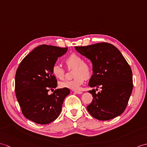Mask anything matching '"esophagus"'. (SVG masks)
<instances>
[{"mask_svg": "<svg viewBox=\"0 0 147 147\" xmlns=\"http://www.w3.org/2000/svg\"><path fill=\"white\" fill-rule=\"evenodd\" d=\"M74 93H76L77 94H82L83 93V92L81 91H74Z\"/></svg>", "mask_w": 147, "mask_h": 147, "instance_id": "obj_1", "label": "esophagus"}]
</instances>
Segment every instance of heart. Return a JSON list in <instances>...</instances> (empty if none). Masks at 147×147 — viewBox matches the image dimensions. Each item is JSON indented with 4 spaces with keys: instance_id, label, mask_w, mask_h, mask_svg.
Returning a JSON list of instances; mask_svg holds the SVG:
<instances>
[{
    "instance_id": "b5f03b06",
    "label": "heart",
    "mask_w": 147,
    "mask_h": 147,
    "mask_svg": "<svg viewBox=\"0 0 147 147\" xmlns=\"http://www.w3.org/2000/svg\"><path fill=\"white\" fill-rule=\"evenodd\" d=\"M65 63L68 68L74 67L72 80L61 81L59 86L61 88H68L73 90H78L84 83L85 79H89L91 76L92 69L87 63L84 62L83 58L76 53L71 54L65 59ZM52 73L58 80H62L65 76V70L59 65L55 64L53 66Z\"/></svg>"
}]
</instances>
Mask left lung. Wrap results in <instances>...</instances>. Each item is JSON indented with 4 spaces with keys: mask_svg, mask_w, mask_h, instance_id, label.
<instances>
[{
    "mask_svg": "<svg viewBox=\"0 0 147 147\" xmlns=\"http://www.w3.org/2000/svg\"><path fill=\"white\" fill-rule=\"evenodd\" d=\"M75 49L93 64V74L88 85L102 89L98 93L95 90L89 91L93 98L86 107L88 112L103 121L120 116L127 108L134 86L127 61L117 47L108 42L75 46Z\"/></svg>",
    "mask_w": 147,
    "mask_h": 147,
    "instance_id": "1",
    "label": "left lung"
}]
</instances>
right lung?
I'll return each mask as SVG.
<instances>
[{
	"mask_svg": "<svg viewBox=\"0 0 147 147\" xmlns=\"http://www.w3.org/2000/svg\"><path fill=\"white\" fill-rule=\"evenodd\" d=\"M67 51V47L40 45L24 58L16 71L17 100L24 116L36 123L46 125L55 120L70 93L68 88H61L48 94L49 90L57 85L53 66Z\"/></svg>",
	"mask_w": 147,
	"mask_h": 147,
	"instance_id": "add662e5",
	"label": "right lung"
}]
</instances>
